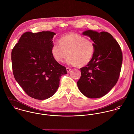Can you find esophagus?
Returning a JSON list of instances; mask_svg holds the SVG:
<instances>
[{"instance_id": "esophagus-1", "label": "esophagus", "mask_w": 134, "mask_h": 134, "mask_svg": "<svg viewBox=\"0 0 134 134\" xmlns=\"http://www.w3.org/2000/svg\"><path fill=\"white\" fill-rule=\"evenodd\" d=\"M66 71L68 73H69L70 71H71V69L69 68H66Z\"/></svg>"}]
</instances>
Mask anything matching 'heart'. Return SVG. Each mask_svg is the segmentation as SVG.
<instances>
[{
  "mask_svg": "<svg viewBox=\"0 0 134 134\" xmlns=\"http://www.w3.org/2000/svg\"><path fill=\"white\" fill-rule=\"evenodd\" d=\"M95 50L93 41L76 34H70L61 37L59 43L53 44L51 47L52 55L57 62H63L68 54L66 63L79 66H85L91 61Z\"/></svg>",
  "mask_w": 134,
  "mask_h": 134,
  "instance_id": "obj_1",
  "label": "heart"
}]
</instances>
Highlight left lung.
I'll use <instances>...</instances> for the list:
<instances>
[{
	"label": "left lung",
	"instance_id": "8db88e82",
	"mask_svg": "<svg viewBox=\"0 0 134 134\" xmlns=\"http://www.w3.org/2000/svg\"><path fill=\"white\" fill-rule=\"evenodd\" d=\"M83 35L94 42L96 50L91 61L80 69L81 76L77 86L86 97L99 98L107 94L119 79L122 52L117 41L107 32L87 30Z\"/></svg>",
	"mask_w": 134,
	"mask_h": 134
}]
</instances>
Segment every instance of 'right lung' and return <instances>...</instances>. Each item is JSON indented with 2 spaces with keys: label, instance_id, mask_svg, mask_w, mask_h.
<instances>
[{
  "label": "right lung",
  "instance_id": "add662e5",
  "mask_svg": "<svg viewBox=\"0 0 134 134\" xmlns=\"http://www.w3.org/2000/svg\"><path fill=\"white\" fill-rule=\"evenodd\" d=\"M55 33L26 32L11 53L13 74L16 81L29 96L43 100L53 96L59 86L66 68L53 58L51 47Z\"/></svg>",
  "mask_w": 134,
  "mask_h": 134
}]
</instances>
